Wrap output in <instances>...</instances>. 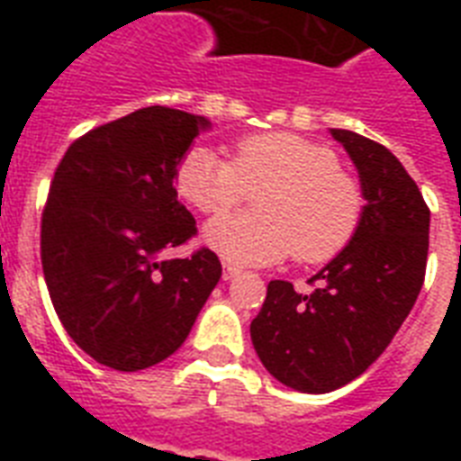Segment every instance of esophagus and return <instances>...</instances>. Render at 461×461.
I'll return each mask as SVG.
<instances>
[{"label":"esophagus","mask_w":461,"mask_h":461,"mask_svg":"<svg viewBox=\"0 0 461 461\" xmlns=\"http://www.w3.org/2000/svg\"><path fill=\"white\" fill-rule=\"evenodd\" d=\"M234 277H239V267H234V266H230V263H224V267H222V280H234Z\"/></svg>","instance_id":"esophagus-1"}]
</instances>
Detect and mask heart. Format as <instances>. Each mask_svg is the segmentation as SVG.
I'll return each instance as SVG.
<instances>
[{
  "instance_id": "b5f03b06",
  "label": "heart",
  "mask_w": 461,
  "mask_h": 461,
  "mask_svg": "<svg viewBox=\"0 0 461 461\" xmlns=\"http://www.w3.org/2000/svg\"><path fill=\"white\" fill-rule=\"evenodd\" d=\"M330 146L289 131L246 136L234 159L194 146L176 167V191L203 215H222L260 194V215L217 217L205 227V244L234 266H273L294 251L303 263H322L349 244L364 212V194L339 169Z\"/></svg>"
}]
</instances>
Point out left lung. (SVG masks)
I'll return each instance as SVG.
<instances>
[{"label": "left lung", "instance_id": "1", "mask_svg": "<svg viewBox=\"0 0 461 461\" xmlns=\"http://www.w3.org/2000/svg\"><path fill=\"white\" fill-rule=\"evenodd\" d=\"M361 181L364 212L354 237L299 294L273 280L251 322L253 349L282 385L322 394L358 378L393 342L421 292L430 210L385 146L330 129Z\"/></svg>", "mask_w": 461, "mask_h": 461}]
</instances>
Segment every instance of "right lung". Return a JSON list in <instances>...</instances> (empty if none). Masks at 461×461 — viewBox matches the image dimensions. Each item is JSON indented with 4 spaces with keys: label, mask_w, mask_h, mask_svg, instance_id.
<instances>
[{
    "label": "right lung",
    "mask_w": 461,
    "mask_h": 461,
    "mask_svg": "<svg viewBox=\"0 0 461 461\" xmlns=\"http://www.w3.org/2000/svg\"><path fill=\"white\" fill-rule=\"evenodd\" d=\"M205 129L198 114L143 107L81 136L54 172L40 231L50 299L68 337L114 371L172 357L222 277L210 249L165 258L195 234L174 176Z\"/></svg>",
    "instance_id": "1"
}]
</instances>
